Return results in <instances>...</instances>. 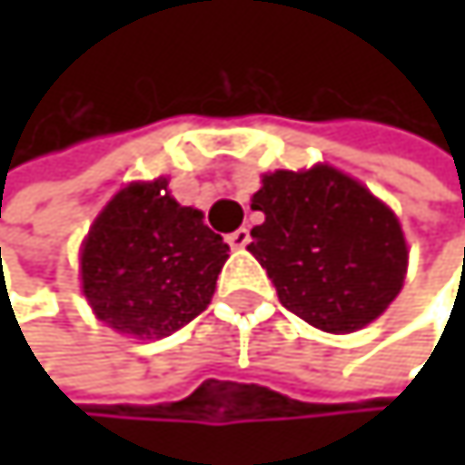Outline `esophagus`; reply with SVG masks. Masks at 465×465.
<instances>
[{"mask_svg":"<svg viewBox=\"0 0 465 465\" xmlns=\"http://www.w3.org/2000/svg\"><path fill=\"white\" fill-rule=\"evenodd\" d=\"M225 242L234 248V251H242L248 242H251V231L248 228H237V231H231V234L225 237Z\"/></svg>","mask_w":465,"mask_h":465,"instance_id":"esophagus-1","label":"esophagus"}]
</instances>
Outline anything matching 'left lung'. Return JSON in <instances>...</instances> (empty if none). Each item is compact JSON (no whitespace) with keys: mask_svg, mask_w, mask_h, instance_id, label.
<instances>
[{"mask_svg":"<svg viewBox=\"0 0 465 465\" xmlns=\"http://www.w3.org/2000/svg\"><path fill=\"white\" fill-rule=\"evenodd\" d=\"M248 251L290 312L331 334L377 321L399 295L407 242L396 214L329 164L262 175Z\"/></svg>","mask_w":465,"mask_h":465,"instance_id":"left-lung-1","label":"left lung"}]
</instances>
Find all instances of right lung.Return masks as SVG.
Wrapping results in <instances>:
<instances>
[{
	"mask_svg": "<svg viewBox=\"0 0 465 465\" xmlns=\"http://www.w3.org/2000/svg\"><path fill=\"white\" fill-rule=\"evenodd\" d=\"M228 245L181 206L167 178L119 189L80 251L83 295L94 315L142 341L167 337L198 318L214 295Z\"/></svg>",
	"mask_w": 465,
	"mask_h": 465,
	"instance_id": "right-lung-1",
	"label": "right lung"
}]
</instances>
